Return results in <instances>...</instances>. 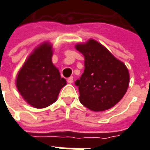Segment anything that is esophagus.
<instances>
[{
	"mask_svg": "<svg viewBox=\"0 0 150 150\" xmlns=\"http://www.w3.org/2000/svg\"><path fill=\"white\" fill-rule=\"evenodd\" d=\"M67 83H73V78H72V77H70V78H67Z\"/></svg>",
	"mask_w": 150,
	"mask_h": 150,
	"instance_id": "obj_1",
	"label": "esophagus"
}]
</instances>
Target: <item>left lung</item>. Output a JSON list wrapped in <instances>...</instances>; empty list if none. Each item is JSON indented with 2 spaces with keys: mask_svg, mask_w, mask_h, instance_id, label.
Listing matches in <instances>:
<instances>
[{
  "mask_svg": "<svg viewBox=\"0 0 150 150\" xmlns=\"http://www.w3.org/2000/svg\"><path fill=\"white\" fill-rule=\"evenodd\" d=\"M75 48L85 59L84 72L75 83L81 103L94 112L115 106L129 85L127 67L94 39L76 44Z\"/></svg>",
  "mask_w": 150,
  "mask_h": 150,
  "instance_id": "8db88e82",
  "label": "left lung"
}]
</instances>
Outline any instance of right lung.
Masks as SVG:
<instances>
[{"label": "right lung", "instance_id": "obj_1", "mask_svg": "<svg viewBox=\"0 0 150 150\" xmlns=\"http://www.w3.org/2000/svg\"><path fill=\"white\" fill-rule=\"evenodd\" d=\"M52 45L44 42L32 51L18 71L16 86L23 99L33 108H44L55 103L67 84L52 62Z\"/></svg>", "mask_w": 150, "mask_h": 150}]
</instances>
